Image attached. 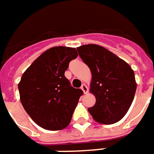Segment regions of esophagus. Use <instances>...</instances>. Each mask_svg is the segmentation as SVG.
<instances>
[{
	"mask_svg": "<svg viewBox=\"0 0 154 154\" xmlns=\"http://www.w3.org/2000/svg\"><path fill=\"white\" fill-rule=\"evenodd\" d=\"M81 89L83 91L84 94H87V93L88 92V87H87L86 84H82V85L81 86Z\"/></svg>",
	"mask_w": 154,
	"mask_h": 154,
	"instance_id": "obj_1",
	"label": "esophagus"
}]
</instances>
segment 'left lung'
<instances>
[{
    "mask_svg": "<svg viewBox=\"0 0 154 154\" xmlns=\"http://www.w3.org/2000/svg\"><path fill=\"white\" fill-rule=\"evenodd\" d=\"M77 50L92 73L90 91L96 103L88 108L90 115L105 125L121 121L134 99V72L125 61L102 46L86 45Z\"/></svg>",
    "mask_w": 154,
    "mask_h": 154,
    "instance_id": "left-lung-1",
    "label": "left lung"
}]
</instances>
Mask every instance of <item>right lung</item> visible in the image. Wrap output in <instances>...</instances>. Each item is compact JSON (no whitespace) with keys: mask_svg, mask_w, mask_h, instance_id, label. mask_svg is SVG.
Here are the masks:
<instances>
[{"mask_svg":"<svg viewBox=\"0 0 154 154\" xmlns=\"http://www.w3.org/2000/svg\"><path fill=\"white\" fill-rule=\"evenodd\" d=\"M77 57L75 48L53 47L38 57L22 76L18 84L21 103L32 120L44 129L66 127L83 94L65 77L70 61Z\"/></svg>","mask_w":154,"mask_h":154,"instance_id":"obj_1","label":"right lung"}]
</instances>
